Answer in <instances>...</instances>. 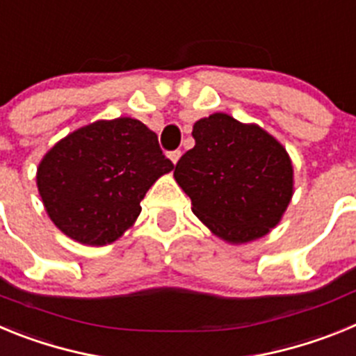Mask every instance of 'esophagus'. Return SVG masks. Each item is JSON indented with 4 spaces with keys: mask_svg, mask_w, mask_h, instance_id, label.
Returning <instances> with one entry per match:
<instances>
[{
    "mask_svg": "<svg viewBox=\"0 0 356 356\" xmlns=\"http://www.w3.org/2000/svg\"><path fill=\"white\" fill-rule=\"evenodd\" d=\"M181 156V151L180 149H175V151H169V159H171L172 163H176L178 160H180Z\"/></svg>",
    "mask_w": 356,
    "mask_h": 356,
    "instance_id": "34e87169",
    "label": "esophagus"
}]
</instances>
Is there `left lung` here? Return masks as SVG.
I'll return each mask as SVG.
<instances>
[{
    "label": "left lung",
    "mask_w": 356,
    "mask_h": 356,
    "mask_svg": "<svg viewBox=\"0 0 356 356\" xmlns=\"http://www.w3.org/2000/svg\"><path fill=\"white\" fill-rule=\"evenodd\" d=\"M196 146L175 168L193 212L217 237L250 242L264 237L292 197V163L275 137L228 114L194 124Z\"/></svg>",
    "instance_id": "obj_1"
}]
</instances>
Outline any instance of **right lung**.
I'll return each mask as SVG.
<instances>
[{"mask_svg":"<svg viewBox=\"0 0 356 356\" xmlns=\"http://www.w3.org/2000/svg\"><path fill=\"white\" fill-rule=\"evenodd\" d=\"M172 168L155 131L119 118L56 143L39 163L37 187L56 228L81 244L105 246L134 225L147 188Z\"/></svg>","mask_w":356,"mask_h":356,"instance_id":"obj_1","label":"right lung"}]
</instances>
